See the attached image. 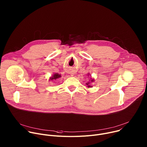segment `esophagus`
Masks as SVG:
<instances>
[{
  "mask_svg": "<svg viewBox=\"0 0 147 147\" xmlns=\"http://www.w3.org/2000/svg\"><path fill=\"white\" fill-rule=\"evenodd\" d=\"M71 76H73L74 74H75V72L74 71H71V72H70L69 73Z\"/></svg>",
  "mask_w": 147,
  "mask_h": 147,
  "instance_id": "obj_1",
  "label": "esophagus"
}]
</instances>
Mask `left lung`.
I'll return each mask as SVG.
<instances>
[{
    "label": "left lung",
    "mask_w": 147,
    "mask_h": 147,
    "mask_svg": "<svg viewBox=\"0 0 147 147\" xmlns=\"http://www.w3.org/2000/svg\"><path fill=\"white\" fill-rule=\"evenodd\" d=\"M94 81V80H91V81ZM87 84V85H88V84H89V82H88V83H86ZM88 87H90V86H88Z\"/></svg>",
    "instance_id": "obj_1"
}]
</instances>
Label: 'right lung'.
Masks as SVG:
<instances>
[{
	"mask_svg": "<svg viewBox=\"0 0 147 147\" xmlns=\"http://www.w3.org/2000/svg\"><path fill=\"white\" fill-rule=\"evenodd\" d=\"M61 77V76L60 75V74H57V73H56V74H54V75L53 76V77H52V78H51V80H53V79H57V78H60Z\"/></svg>",
	"mask_w": 147,
	"mask_h": 147,
	"instance_id": "right-lung-1",
	"label": "right lung"
}]
</instances>
